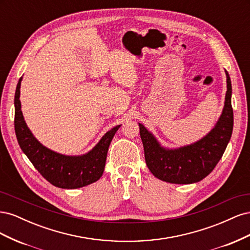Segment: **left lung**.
<instances>
[{
	"mask_svg": "<svg viewBox=\"0 0 250 250\" xmlns=\"http://www.w3.org/2000/svg\"><path fill=\"white\" fill-rule=\"evenodd\" d=\"M225 75L228 90L222 113L213 129L199 141L179 148H166L152 132L139 123L146 165L156 178L177 185L198 183L207 177L221 160L233 127L231 81L228 71H225Z\"/></svg>",
	"mask_w": 250,
	"mask_h": 250,
	"instance_id": "8db88e82",
	"label": "left lung"
}]
</instances>
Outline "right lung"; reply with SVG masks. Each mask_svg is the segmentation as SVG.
Here are the masks:
<instances>
[{"instance_id":"obj_1","label":"right lung","mask_w":250,"mask_h":250,"mask_svg":"<svg viewBox=\"0 0 250 250\" xmlns=\"http://www.w3.org/2000/svg\"><path fill=\"white\" fill-rule=\"evenodd\" d=\"M20 78L14 95V129L19 145L35 169L50 184L62 188H78L99 179L104 171L110 142L121 125L111 128L97 145L82 155H64L39 142L29 129L21 112Z\"/></svg>"}]
</instances>
